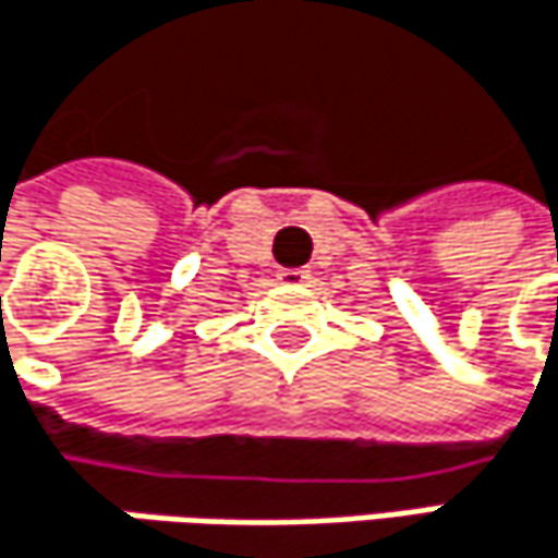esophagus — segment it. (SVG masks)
Here are the masks:
<instances>
[{"label":"esophagus","instance_id":"obj_1","mask_svg":"<svg viewBox=\"0 0 558 558\" xmlns=\"http://www.w3.org/2000/svg\"><path fill=\"white\" fill-rule=\"evenodd\" d=\"M278 280L280 283H287V287H300V283L310 280V271H303V268H280Z\"/></svg>","mask_w":558,"mask_h":558}]
</instances>
